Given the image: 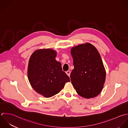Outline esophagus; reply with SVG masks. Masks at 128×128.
Instances as JSON below:
<instances>
[{
	"instance_id": "1",
	"label": "esophagus",
	"mask_w": 128,
	"mask_h": 128,
	"mask_svg": "<svg viewBox=\"0 0 128 128\" xmlns=\"http://www.w3.org/2000/svg\"><path fill=\"white\" fill-rule=\"evenodd\" d=\"M66 74L69 76H70V73H71V72H70V71H69V70H68V71H66Z\"/></svg>"
}]
</instances>
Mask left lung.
<instances>
[{"label": "left lung", "instance_id": "obj_1", "mask_svg": "<svg viewBox=\"0 0 128 128\" xmlns=\"http://www.w3.org/2000/svg\"><path fill=\"white\" fill-rule=\"evenodd\" d=\"M71 53L74 68L70 78L74 88L82 97H96L102 91L106 79V71L97 49L86 43L73 47Z\"/></svg>", "mask_w": 128, "mask_h": 128}]
</instances>
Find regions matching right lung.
<instances>
[{
    "label": "right lung",
    "instance_id": "add662e5",
    "mask_svg": "<svg viewBox=\"0 0 128 128\" xmlns=\"http://www.w3.org/2000/svg\"><path fill=\"white\" fill-rule=\"evenodd\" d=\"M56 52L51 49H38L29 59L27 75L34 90L45 97L58 94L70 78L55 59Z\"/></svg>",
    "mask_w": 128,
    "mask_h": 128
}]
</instances>
